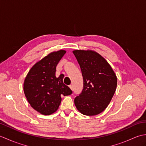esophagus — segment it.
I'll return each mask as SVG.
<instances>
[{
    "mask_svg": "<svg viewBox=\"0 0 146 146\" xmlns=\"http://www.w3.org/2000/svg\"><path fill=\"white\" fill-rule=\"evenodd\" d=\"M69 87L70 88V89H71V90H73V85H69Z\"/></svg>",
    "mask_w": 146,
    "mask_h": 146,
    "instance_id": "esophagus-1",
    "label": "esophagus"
}]
</instances>
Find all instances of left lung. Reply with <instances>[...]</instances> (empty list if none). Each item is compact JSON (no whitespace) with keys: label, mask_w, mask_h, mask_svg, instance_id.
<instances>
[{"label":"left lung","mask_w":146,"mask_h":146,"mask_svg":"<svg viewBox=\"0 0 146 146\" xmlns=\"http://www.w3.org/2000/svg\"><path fill=\"white\" fill-rule=\"evenodd\" d=\"M81 68L83 88L75 98L77 109L85 115L102 112L116 90L117 76L110 64L97 52L90 50L73 51Z\"/></svg>","instance_id":"8db88e82"}]
</instances>
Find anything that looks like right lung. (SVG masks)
I'll return each mask as SVG.
<instances>
[{
	"mask_svg": "<svg viewBox=\"0 0 146 146\" xmlns=\"http://www.w3.org/2000/svg\"><path fill=\"white\" fill-rule=\"evenodd\" d=\"M65 53V51L60 50L49 54L34 65L24 80V92L27 100L40 113L55 112L61 104V96L72 94L63 83L64 75L56 76L57 64Z\"/></svg>",
	"mask_w": 146,
	"mask_h": 146,
	"instance_id": "obj_1",
	"label": "right lung"
}]
</instances>
